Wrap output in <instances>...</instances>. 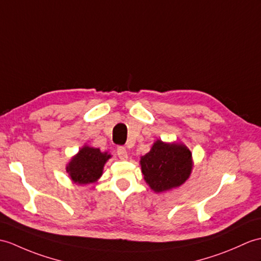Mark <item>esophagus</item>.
Returning <instances> with one entry per match:
<instances>
[{"label":"esophagus","instance_id":"34e87169","mask_svg":"<svg viewBox=\"0 0 261 261\" xmlns=\"http://www.w3.org/2000/svg\"><path fill=\"white\" fill-rule=\"evenodd\" d=\"M117 154L121 160L128 159V152H126V149L124 147H118L117 148Z\"/></svg>","mask_w":261,"mask_h":261}]
</instances>
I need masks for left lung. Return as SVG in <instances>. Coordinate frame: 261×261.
I'll list each match as a JSON object with an SVG mask.
<instances>
[{
	"label": "left lung",
	"mask_w": 261,
	"mask_h": 261,
	"mask_svg": "<svg viewBox=\"0 0 261 261\" xmlns=\"http://www.w3.org/2000/svg\"><path fill=\"white\" fill-rule=\"evenodd\" d=\"M141 171L145 182L154 192H165L184 185L192 170L191 151L182 143L156 140L147 154L141 156Z\"/></svg>",
	"instance_id": "obj_1"
}]
</instances>
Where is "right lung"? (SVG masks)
<instances>
[{
	"label": "right lung",
	"instance_id": "add662e5",
	"mask_svg": "<svg viewBox=\"0 0 261 261\" xmlns=\"http://www.w3.org/2000/svg\"><path fill=\"white\" fill-rule=\"evenodd\" d=\"M111 158L108 152L100 149L84 145L66 166V172L76 185L94 184L102 175L103 167Z\"/></svg>",
	"mask_w": 261,
	"mask_h": 261
}]
</instances>
